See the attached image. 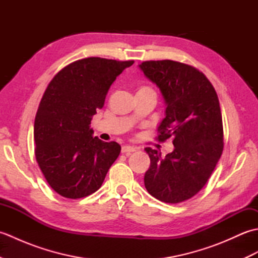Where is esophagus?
Here are the masks:
<instances>
[{
    "mask_svg": "<svg viewBox=\"0 0 258 258\" xmlns=\"http://www.w3.org/2000/svg\"><path fill=\"white\" fill-rule=\"evenodd\" d=\"M139 150V147H136V146H130V145H124L123 147H122V153L123 154H130V153H132V152H135V151H138Z\"/></svg>",
    "mask_w": 258,
    "mask_h": 258,
    "instance_id": "1",
    "label": "esophagus"
}]
</instances>
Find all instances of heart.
I'll use <instances>...</instances> for the list:
<instances>
[{"instance_id": "1", "label": "heart", "mask_w": 258, "mask_h": 258, "mask_svg": "<svg viewBox=\"0 0 258 258\" xmlns=\"http://www.w3.org/2000/svg\"><path fill=\"white\" fill-rule=\"evenodd\" d=\"M144 90H151V89H150V87H147V86H142V87H140L139 91H144Z\"/></svg>"}]
</instances>
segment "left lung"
I'll use <instances>...</instances> for the list:
<instances>
[{
	"label": "left lung",
	"instance_id": "left-lung-1",
	"mask_svg": "<svg viewBox=\"0 0 258 258\" xmlns=\"http://www.w3.org/2000/svg\"><path fill=\"white\" fill-rule=\"evenodd\" d=\"M166 103V116L158 126V142L173 138L174 151L161 157L146 147L151 165L144 176L147 191L158 201L177 204L204 187L221 158L224 131L220 101L201 71L172 59L140 65Z\"/></svg>",
	"mask_w": 258,
	"mask_h": 258
}]
</instances>
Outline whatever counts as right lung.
<instances>
[{
    "label": "right lung",
    "mask_w": 258,
    "mask_h": 258,
    "mask_svg": "<svg viewBox=\"0 0 258 258\" xmlns=\"http://www.w3.org/2000/svg\"><path fill=\"white\" fill-rule=\"evenodd\" d=\"M134 61L78 59L48 83L34 120L35 158L48 185L67 199H82L102 186L118 157L116 142L93 138V115L109 86Z\"/></svg>",
    "instance_id": "right-lung-1"
}]
</instances>
